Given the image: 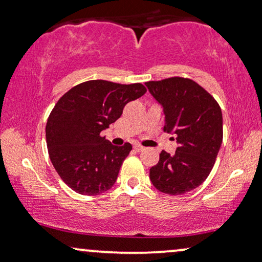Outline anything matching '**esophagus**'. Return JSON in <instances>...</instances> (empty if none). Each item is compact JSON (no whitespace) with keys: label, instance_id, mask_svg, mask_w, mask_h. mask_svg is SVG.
Here are the masks:
<instances>
[{"label":"esophagus","instance_id":"esophagus-1","mask_svg":"<svg viewBox=\"0 0 262 262\" xmlns=\"http://www.w3.org/2000/svg\"><path fill=\"white\" fill-rule=\"evenodd\" d=\"M134 149L137 152H140V151H142V149H144V147H142V146H140V145H134Z\"/></svg>","mask_w":262,"mask_h":262}]
</instances>
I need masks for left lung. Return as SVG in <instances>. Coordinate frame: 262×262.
<instances>
[{"label": "left lung", "instance_id": "1", "mask_svg": "<svg viewBox=\"0 0 262 262\" xmlns=\"http://www.w3.org/2000/svg\"><path fill=\"white\" fill-rule=\"evenodd\" d=\"M162 107L164 130L175 135V155L160 152L149 180L162 193L180 195L200 186L210 175L223 141L218 103L190 79L170 78L145 83Z\"/></svg>", "mask_w": 262, "mask_h": 262}]
</instances>
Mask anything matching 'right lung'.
<instances>
[{
    "label": "right lung",
    "mask_w": 262,
    "mask_h": 262,
    "mask_svg": "<svg viewBox=\"0 0 262 262\" xmlns=\"http://www.w3.org/2000/svg\"><path fill=\"white\" fill-rule=\"evenodd\" d=\"M145 93L141 83L91 80L74 86L56 103L45 128L47 145L52 165L69 188L98 195L114 186L132 145L115 146L100 132L121 117L125 104Z\"/></svg>",
    "instance_id": "right-lung-1"
}]
</instances>
